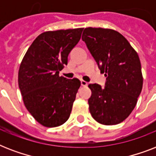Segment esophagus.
<instances>
[{
    "label": "esophagus",
    "instance_id": "34e87169",
    "mask_svg": "<svg viewBox=\"0 0 156 156\" xmlns=\"http://www.w3.org/2000/svg\"><path fill=\"white\" fill-rule=\"evenodd\" d=\"M81 85L83 86V87H87L88 85V83H87L84 80H81Z\"/></svg>",
    "mask_w": 156,
    "mask_h": 156
}]
</instances>
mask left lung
I'll return each mask as SVG.
<instances>
[{"mask_svg":"<svg viewBox=\"0 0 156 156\" xmlns=\"http://www.w3.org/2000/svg\"><path fill=\"white\" fill-rule=\"evenodd\" d=\"M82 40L107 77L104 88L96 83L88 86L90 114L102 125L121 123L135 108L143 88L138 53L123 35L112 29L85 28Z\"/></svg>","mask_w":156,"mask_h":156,"instance_id":"1","label":"left lung"}]
</instances>
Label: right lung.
<instances>
[{
	"instance_id": "add662e5",
	"label": "right lung",
	"mask_w": 156,
	"mask_h": 156,
	"mask_svg": "<svg viewBox=\"0 0 156 156\" xmlns=\"http://www.w3.org/2000/svg\"><path fill=\"white\" fill-rule=\"evenodd\" d=\"M83 28L40 34L26 52L18 70V87L26 108L45 127L61 126L69 117L78 78L67 79L59 72L81 39Z\"/></svg>"
}]
</instances>
